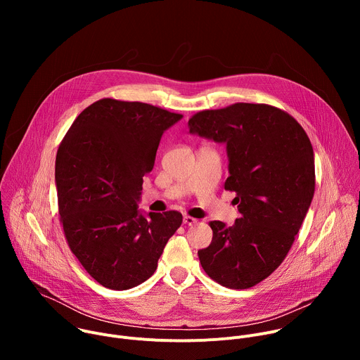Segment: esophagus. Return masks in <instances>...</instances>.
<instances>
[{
  "label": "esophagus",
  "mask_w": 360,
  "mask_h": 360,
  "mask_svg": "<svg viewBox=\"0 0 360 360\" xmlns=\"http://www.w3.org/2000/svg\"><path fill=\"white\" fill-rule=\"evenodd\" d=\"M196 222H198V221H196L195 218H192V217H188V215H186V217H184V224H185V225H188V226L195 225Z\"/></svg>",
  "instance_id": "1"
}]
</instances>
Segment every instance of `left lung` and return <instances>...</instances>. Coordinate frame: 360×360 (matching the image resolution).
Segmentation results:
<instances>
[{
    "label": "left lung",
    "instance_id": "obj_1",
    "mask_svg": "<svg viewBox=\"0 0 360 360\" xmlns=\"http://www.w3.org/2000/svg\"><path fill=\"white\" fill-rule=\"evenodd\" d=\"M189 134L226 145L229 176L240 218L232 226L212 221L208 248L198 250L210 278L248 289L285 259L315 193L314 148L303 128L282 110L238 102L200 111Z\"/></svg>",
    "mask_w": 360,
    "mask_h": 360
}]
</instances>
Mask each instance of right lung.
Segmentation results:
<instances>
[{
  "instance_id": "1",
  "label": "right lung",
  "mask_w": 360,
  "mask_h": 360,
  "mask_svg": "<svg viewBox=\"0 0 360 360\" xmlns=\"http://www.w3.org/2000/svg\"><path fill=\"white\" fill-rule=\"evenodd\" d=\"M181 118L143 102L104 98L77 117L58 148L56 185L65 238L102 286L125 290L150 278L182 224L176 211L138 210L161 136Z\"/></svg>"
}]
</instances>
